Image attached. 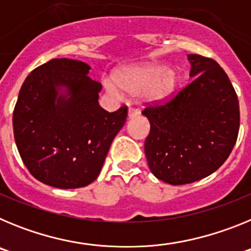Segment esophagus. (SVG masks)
Instances as JSON below:
<instances>
[{"label":"esophagus","instance_id":"obj_1","mask_svg":"<svg viewBox=\"0 0 251 251\" xmlns=\"http://www.w3.org/2000/svg\"><path fill=\"white\" fill-rule=\"evenodd\" d=\"M138 110L137 109H133V108H129V110H128V118L132 119L134 118V117H137L138 115Z\"/></svg>","mask_w":251,"mask_h":251}]
</instances>
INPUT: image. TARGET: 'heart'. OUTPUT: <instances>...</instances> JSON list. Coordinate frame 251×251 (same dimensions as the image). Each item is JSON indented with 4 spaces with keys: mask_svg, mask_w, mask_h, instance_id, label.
I'll return each instance as SVG.
<instances>
[{
    "mask_svg": "<svg viewBox=\"0 0 251 251\" xmlns=\"http://www.w3.org/2000/svg\"><path fill=\"white\" fill-rule=\"evenodd\" d=\"M115 83L105 77L103 85L112 97L121 98L122 90L128 94L137 95L143 103H157L167 99L175 92L178 81L174 69L165 68L159 64L127 66L115 72Z\"/></svg>",
    "mask_w": 251,
    "mask_h": 251,
    "instance_id": "obj_1",
    "label": "heart"
}]
</instances>
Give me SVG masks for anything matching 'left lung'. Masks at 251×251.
<instances>
[{"mask_svg":"<svg viewBox=\"0 0 251 251\" xmlns=\"http://www.w3.org/2000/svg\"><path fill=\"white\" fill-rule=\"evenodd\" d=\"M192 80L172 100L148 106L145 142L150 170L170 185H185L214 174L227 159L240 126L238 95L215 60L190 54Z\"/></svg>","mask_w":251,"mask_h":251,"instance_id":"8db88e82","label":"left lung"}]
</instances>
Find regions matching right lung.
I'll list each match as a JSON object with an SVG mask.
<instances>
[{"mask_svg": "<svg viewBox=\"0 0 251 251\" xmlns=\"http://www.w3.org/2000/svg\"><path fill=\"white\" fill-rule=\"evenodd\" d=\"M90 66L52 59L25 79L13 110V134L22 162L40 182L79 188L100 174L114 137L126 123L127 106L104 110L101 85Z\"/></svg>", "mask_w": 251, "mask_h": 251, "instance_id": "1", "label": "right lung"}]
</instances>
